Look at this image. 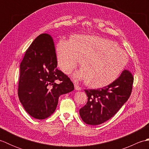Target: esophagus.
<instances>
[{
    "label": "esophagus",
    "mask_w": 149,
    "mask_h": 149,
    "mask_svg": "<svg viewBox=\"0 0 149 149\" xmlns=\"http://www.w3.org/2000/svg\"><path fill=\"white\" fill-rule=\"evenodd\" d=\"M74 87H75V89L76 90L79 91V90H81V88L79 86L78 84H74Z\"/></svg>",
    "instance_id": "obj_1"
}]
</instances>
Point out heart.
<instances>
[{
  "label": "heart",
  "mask_w": 149,
  "mask_h": 149,
  "mask_svg": "<svg viewBox=\"0 0 149 149\" xmlns=\"http://www.w3.org/2000/svg\"><path fill=\"white\" fill-rule=\"evenodd\" d=\"M59 68L70 74L80 60L76 77L92 88L106 87L115 81L128 63V56L115 43L93 35H76L60 40L56 47Z\"/></svg>",
  "instance_id": "b5f03b06"
}]
</instances>
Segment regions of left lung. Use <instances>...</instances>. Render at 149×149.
<instances>
[{"label": "left lung", "instance_id": "1", "mask_svg": "<svg viewBox=\"0 0 149 149\" xmlns=\"http://www.w3.org/2000/svg\"><path fill=\"white\" fill-rule=\"evenodd\" d=\"M133 81L131 72L124 70L120 77L108 86L97 90H85L88 101L79 109L84 122L99 125L113 117L130 97Z\"/></svg>", "mask_w": 149, "mask_h": 149}]
</instances>
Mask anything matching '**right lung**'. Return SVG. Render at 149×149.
<instances>
[{"label": "right lung", "instance_id": "add662e5", "mask_svg": "<svg viewBox=\"0 0 149 149\" xmlns=\"http://www.w3.org/2000/svg\"><path fill=\"white\" fill-rule=\"evenodd\" d=\"M57 65L52 38L46 33L40 34L31 44L20 63L18 89L21 104L34 118H48L55 111L59 97L74 90L71 80Z\"/></svg>", "mask_w": 149, "mask_h": 149}]
</instances>
